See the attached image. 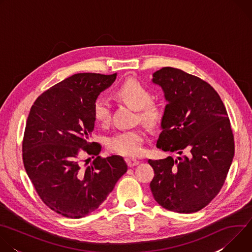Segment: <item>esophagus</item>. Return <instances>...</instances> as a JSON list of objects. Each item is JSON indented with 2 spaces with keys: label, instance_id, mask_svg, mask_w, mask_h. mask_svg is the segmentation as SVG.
<instances>
[{
  "label": "esophagus",
  "instance_id": "34e87169",
  "mask_svg": "<svg viewBox=\"0 0 252 252\" xmlns=\"http://www.w3.org/2000/svg\"><path fill=\"white\" fill-rule=\"evenodd\" d=\"M126 163L129 167H132L134 165H137L139 163V161L135 158H126Z\"/></svg>",
  "mask_w": 252,
  "mask_h": 252
}]
</instances>
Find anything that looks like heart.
<instances>
[{
  "label": "heart",
  "mask_w": 252,
  "mask_h": 252,
  "mask_svg": "<svg viewBox=\"0 0 252 252\" xmlns=\"http://www.w3.org/2000/svg\"><path fill=\"white\" fill-rule=\"evenodd\" d=\"M119 98L137 111L139 119L148 125L155 126L161 117L160 107L152 101L151 91L136 80L125 82L116 92ZM94 120L99 124H107L111 119V102L104 96L97 97L93 104ZM146 140V132L140 128L123 130L113 135L107 147L117 154L134 157L142 154L143 143Z\"/></svg>",
  "instance_id": "b5f03b06"
}]
</instances>
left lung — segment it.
Wrapping results in <instances>:
<instances>
[{
  "instance_id": "1",
  "label": "left lung",
  "mask_w": 252,
  "mask_h": 252,
  "mask_svg": "<svg viewBox=\"0 0 252 252\" xmlns=\"http://www.w3.org/2000/svg\"><path fill=\"white\" fill-rule=\"evenodd\" d=\"M152 82L167 101L157 147L179 155L175 159H149L155 170L153 195L167 210L196 212L218 195L233 159L226 109L209 84L182 69L162 67Z\"/></svg>"
}]
</instances>
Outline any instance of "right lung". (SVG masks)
Masks as SVG:
<instances>
[{
    "label": "right lung",
    "instance_id": "add662e5",
    "mask_svg": "<svg viewBox=\"0 0 252 252\" xmlns=\"http://www.w3.org/2000/svg\"><path fill=\"white\" fill-rule=\"evenodd\" d=\"M116 79L117 74H76L43 93L31 107L24 166L44 203L63 217L82 219L94 211L127 170L122 157L101 158L99 143L90 142L94 101ZM81 149L97 156L90 166L79 162Z\"/></svg>",
    "mask_w": 252,
    "mask_h": 252
}]
</instances>
